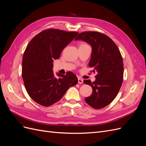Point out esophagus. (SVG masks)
I'll list each match as a JSON object with an SVG mask.
<instances>
[{
    "label": "esophagus",
    "mask_w": 146,
    "mask_h": 146,
    "mask_svg": "<svg viewBox=\"0 0 146 146\" xmlns=\"http://www.w3.org/2000/svg\"><path fill=\"white\" fill-rule=\"evenodd\" d=\"M78 83L79 84L83 83V80L82 78H80V77H78Z\"/></svg>",
    "instance_id": "1"
}]
</instances>
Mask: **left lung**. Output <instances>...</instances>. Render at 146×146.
<instances>
[{
	"mask_svg": "<svg viewBox=\"0 0 146 146\" xmlns=\"http://www.w3.org/2000/svg\"><path fill=\"white\" fill-rule=\"evenodd\" d=\"M75 40L90 44L92 54L89 66L96 72V80H84L90 85L92 92L85 99L86 102L95 109L109 105L115 99L122 86L123 76L122 58L117 46L107 35L98 32H85Z\"/></svg>",
	"mask_w": 146,
	"mask_h": 146,
	"instance_id": "obj_1",
	"label": "left lung"
}]
</instances>
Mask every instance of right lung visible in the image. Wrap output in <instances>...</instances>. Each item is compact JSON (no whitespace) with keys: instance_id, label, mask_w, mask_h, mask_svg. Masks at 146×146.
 <instances>
[{"instance_id":"obj_1","label":"right lung","mask_w":146,"mask_h":146,"mask_svg":"<svg viewBox=\"0 0 146 146\" xmlns=\"http://www.w3.org/2000/svg\"><path fill=\"white\" fill-rule=\"evenodd\" d=\"M78 34L47 29L36 35L26 48L22 62V77L29 96L38 104L48 107L63 98L78 79L72 72L66 75L53 72V61Z\"/></svg>"}]
</instances>
